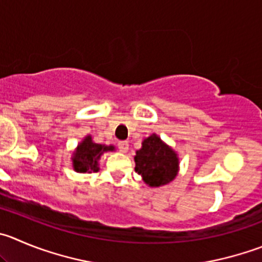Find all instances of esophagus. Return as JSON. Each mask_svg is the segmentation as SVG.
Listing matches in <instances>:
<instances>
[{"mask_svg": "<svg viewBox=\"0 0 262 262\" xmlns=\"http://www.w3.org/2000/svg\"><path fill=\"white\" fill-rule=\"evenodd\" d=\"M118 148L122 153H126V151L128 150V143H127V141H119Z\"/></svg>", "mask_w": 262, "mask_h": 262, "instance_id": "34e87169", "label": "esophagus"}]
</instances>
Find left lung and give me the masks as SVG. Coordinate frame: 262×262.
Returning <instances> with one entry per match:
<instances>
[{
  "instance_id": "obj_1",
  "label": "left lung",
  "mask_w": 262,
  "mask_h": 262,
  "mask_svg": "<svg viewBox=\"0 0 262 262\" xmlns=\"http://www.w3.org/2000/svg\"><path fill=\"white\" fill-rule=\"evenodd\" d=\"M135 164L136 172L151 188L171 183L179 172L178 154L156 134L144 139L141 149L136 150Z\"/></svg>"
}]
</instances>
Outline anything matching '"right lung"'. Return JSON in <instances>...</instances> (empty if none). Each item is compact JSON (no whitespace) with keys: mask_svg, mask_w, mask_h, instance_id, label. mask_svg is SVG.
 Returning a JSON list of instances; mask_svg holds the SVG:
<instances>
[{"mask_svg":"<svg viewBox=\"0 0 262 262\" xmlns=\"http://www.w3.org/2000/svg\"><path fill=\"white\" fill-rule=\"evenodd\" d=\"M113 145H103V144H96L92 141L91 135H87L76 150L73 151L72 162H73L74 171L79 173H91L99 171V159L101 154L105 151H113Z\"/></svg>","mask_w":262,"mask_h":262,"instance_id":"add662e5","label":"right lung"}]
</instances>
